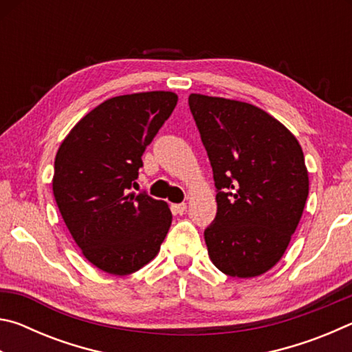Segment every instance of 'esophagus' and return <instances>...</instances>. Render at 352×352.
Masks as SVG:
<instances>
[{
    "label": "esophagus",
    "instance_id": "1",
    "mask_svg": "<svg viewBox=\"0 0 352 352\" xmlns=\"http://www.w3.org/2000/svg\"><path fill=\"white\" fill-rule=\"evenodd\" d=\"M184 211H186V204L172 205V212H174V214H183Z\"/></svg>",
    "mask_w": 352,
    "mask_h": 352
}]
</instances>
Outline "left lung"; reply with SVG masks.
Instances as JSON below:
<instances>
[{
    "mask_svg": "<svg viewBox=\"0 0 352 352\" xmlns=\"http://www.w3.org/2000/svg\"><path fill=\"white\" fill-rule=\"evenodd\" d=\"M189 109L217 188L208 254L225 275L259 276L283 258L300 223L309 194L305 153L284 124L256 105L192 93Z\"/></svg>",
    "mask_w": 352,
    "mask_h": 352,
    "instance_id": "left-lung-1",
    "label": "left lung"
}]
</instances>
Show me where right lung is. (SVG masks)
I'll use <instances>...</instances> for the list:
<instances>
[{"label": "right lung", "mask_w": 352, "mask_h": 352, "mask_svg": "<svg viewBox=\"0 0 352 352\" xmlns=\"http://www.w3.org/2000/svg\"><path fill=\"white\" fill-rule=\"evenodd\" d=\"M172 91L122 94L87 113L58 147L52 192L82 254L109 275L138 272L170 228L169 205L129 192L142 152L170 116Z\"/></svg>", "instance_id": "add662e5"}]
</instances>
